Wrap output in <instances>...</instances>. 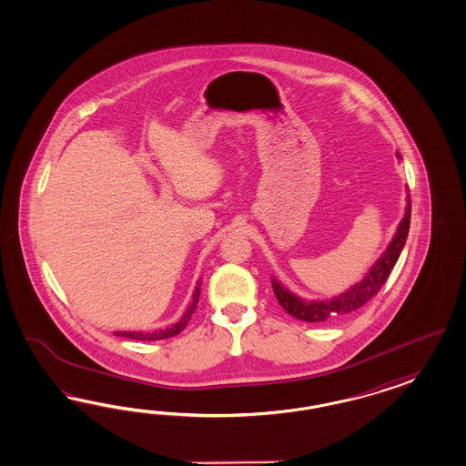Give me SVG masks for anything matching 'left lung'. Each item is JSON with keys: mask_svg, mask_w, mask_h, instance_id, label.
I'll return each mask as SVG.
<instances>
[{"mask_svg": "<svg viewBox=\"0 0 466 466\" xmlns=\"http://www.w3.org/2000/svg\"><path fill=\"white\" fill-rule=\"evenodd\" d=\"M397 157L402 159V156L399 152H397ZM405 201L407 203H405L402 220L397 227L390 244L387 246V249L375 261V265L368 269V273L361 278V281L354 283L352 287L344 289L342 293L329 299V300H307V299H302L297 293H293L291 289H287L279 279L271 277L273 291L277 295L279 305L289 315H293L299 320H305V322H324V320L332 319L336 315L350 314V312H354L356 309L363 307L371 297L377 295L380 289L383 287V283L387 281V278L390 277V271L397 263L403 246H405L409 227H410V208H412L409 193H407Z\"/></svg>", "mask_w": 466, "mask_h": 466, "instance_id": "8db88e82", "label": "left lung"}]
</instances>
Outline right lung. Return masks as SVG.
<instances>
[{"label":"right lung","instance_id":"right-lung-1","mask_svg":"<svg viewBox=\"0 0 466 466\" xmlns=\"http://www.w3.org/2000/svg\"><path fill=\"white\" fill-rule=\"evenodd\" d=\"M200 287L201 279H198V281H197V287L193 289V295H191V302H189L188 309L185 310V314L181 315V319H179L177 322H175L173 326L157 329V330H147V332H142V330H116V332H114L115 336H122V338L137 340H161L177 336L183 329L187 328V324H188L189 319H191V314L195 312V309H197V305H198Z\"/></svg>","mask_w":466,"mask_h":466}]
</instances>
